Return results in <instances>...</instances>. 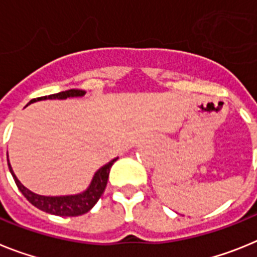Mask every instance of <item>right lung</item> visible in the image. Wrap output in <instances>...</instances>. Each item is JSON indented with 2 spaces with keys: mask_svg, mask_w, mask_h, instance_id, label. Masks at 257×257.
<instances>
[{
  "mask_svg": "<svg viewBox=\"0 0 257 257\" xmlns=\"http://www.w3.org/2000/svg\"><path fill=\"white\" fill-rule=\"evenodd\" d=\"M85 94V90L70 88V90H65V91L58 92V94L49 95V96L32 99L26 106H28L32 103H36V101L54 100V99L64 100V99H68V97L83 96ZM117 160L118 158H114V160H112L106 165L101 166L100 169L97 170L94 174V176H92V180L87 187V189L78 193V194H69V196H41V194H36L32 190H29L28 188L24 187L19 181V179L17 178V175L14 174L13 167H11L10 161H9V157L8 165L14 180H15V184H17V187L19 188L23 196L26 197L35 207H37L41 211H45L47 213H51V215H56V216H79V215L88 212L96 205V202L99 201V198L101 197L104 190H105L110 167H112V165Z\"/></svg>",
  "mask_w": 257,
  "mask_h": 257,
  "instance_id": "1",
  "label": "right lung"
}]
</instances>
